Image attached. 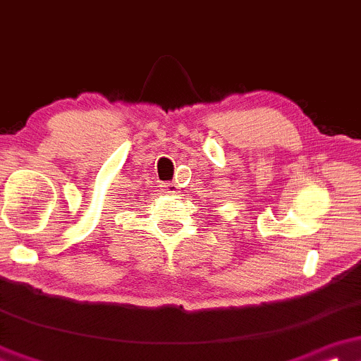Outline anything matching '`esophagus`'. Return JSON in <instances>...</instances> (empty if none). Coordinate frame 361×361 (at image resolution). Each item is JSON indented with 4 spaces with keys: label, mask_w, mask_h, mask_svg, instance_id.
Wrapping results in <instances>:
<instances>
[{
    "label": "esophagus",
    "mask_w": 361,
    "mask_h": 361,
    "mask_svg": "<svg viewBox=\"0 0 361 361\" xmlns=\"http://www.w3.org/2000/svg\"><path fill=\"white\" fill-rule=\"evenodd\" d=\"M161 191L165 192V195H177L179 192V185L173 184V182H165L164 185H161Z\"/></svg>",
    "instance_id": "obj_1"
}]
</instances>
